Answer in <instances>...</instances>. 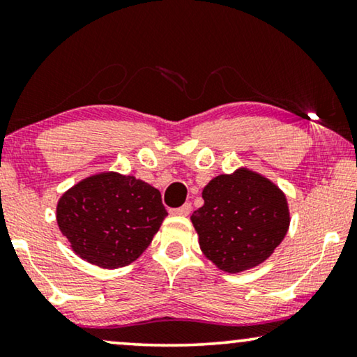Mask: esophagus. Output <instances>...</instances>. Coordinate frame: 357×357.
I'll list each match as a JSON object with an SVG mask.
<instances>
[{"mask_svg": "<svg viewBox=\"0 0 357 357\" xmlns=\"http://www.w3.org/2000/svg\"><path fill=\"white\" fill-rule=\"evenodd\" d=\"M170 213L175 214V216H188V214L192 213V204H190V203H185L183 206L170 209Z\"/></svg>", "mask_w": 357, "mask_h": 357, "instance_id": "esophagus-1", "label": "esophagus"}]
</instances>
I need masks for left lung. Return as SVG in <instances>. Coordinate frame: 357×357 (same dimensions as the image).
Returning a JSON list of instances; mask_svg holds the SVG:
<instances>
[{
    "instance_id": "1",
    "label": "left lung",
    "mask_w": 357,
    "mask_h": 357,
    "mask_svg": "<svg viewBox=\"0 0 357 357\" xmlns=\"http://www.w3.org/2000/svg\"><path fill=\"white\" fill-rule=\"evenodd\" d=\"M203 199V206L192 214L199 247L227 273L265 261L289 227L284 193L252 170L218 175L204 187Z\"/></svg>"
}]
</instances>
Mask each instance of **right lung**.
I'll use <instances>...</instances> for the list:
<instances>
[{
    "label": "right lung",
    "instance_id": "right-lung-1",
    "mask_svg": "<svg viewBox=\"0 0 357 357\" xmlns=\"http://www.w3.org/2000/svg\"><path fill=\"white\" fill-rule=\"evenodd\" d=\"M167 216L158 188L115 172L84 178L58 202L56 221L82 260L100 268L130 265Z\"/></svg>",
    "mask_w": 357,
    "mask_h": 357
}]
</instances>
